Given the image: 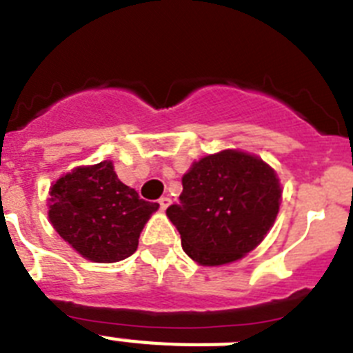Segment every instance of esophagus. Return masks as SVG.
Wrapping results in <instances>:
<instances>
[{"label": "esophagus", "mask_w": 353, "mask_h": 353, "mask_svg": "<svg viewBox=\"0 0 353 353\" xmlns=\"http://www.w3.org/2000/svg\"><path fill=\"white\" fill-rule=\"evenodd\" d=\"M159 205H161L162 210H166V208L171 205V198H168V196H162V198L159 199Z\"/></svg>", "instance_id": "obj_1"}]
</instances>
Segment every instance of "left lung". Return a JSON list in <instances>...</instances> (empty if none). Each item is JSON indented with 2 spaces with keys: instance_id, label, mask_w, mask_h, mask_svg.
Instances as JSON below:
<instances>
[{
  "instance_id": "8db88e82",
  "label": "left lung",
  "mask_w": 353,
  "mask_h": 353,
  "mask_svg": "<svg viewBox=\"0 0 353 353\" xmlns=\"http://www.w3.org/2000/svg\"><path fill=\"white\" fill-rule=\"evenodd\" d=\"M180 203L166 214L183 251L205 267L240 260L272 228L281 205L276 171L260 157L223 150L183 174Z\"/></svg>"
}]
</instances>
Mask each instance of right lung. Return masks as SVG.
<instances>
[{
    "mask_svg": "<svg viewBox=\"0 0 353 353\" xmlns=\"http://www.w3.org/2000/svg\"><path fill=\"white\" fill-rule=\"evenodd\" d=\"M157 208L121 183L109 161L72 170L49 191V221L58 235L97 263L129 258Z\"/></svg>",
    "mask_w": 353,
    "mask_h": 353,
    "instance_id": "1",
    "label": "right lung"
}]
</instances>
